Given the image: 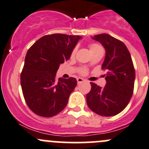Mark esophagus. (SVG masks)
Listing matches in <instances>:
<instances>
[{
	"mask_svg": "<svg viewBox=\"0 0 149 149\" xmlns=\"http://www.w3.org/2000/svg\"><path fill=\"white\" fill-rule=\"evenodd\" d=\"M84 81V79H83L82 78H78L77 79V82L78 84H81L82 83V82Z\"/></svg>",
	"mask_w": 149,
	"mask_h": 149,
	"instance_id": "1",
	"label": "esophagus"
}]
</instances>
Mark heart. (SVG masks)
<instances>
[{
	"instance_id": "b5f03b06",
	"label": "heart",
	"mask_w": 149,
	"mask_h": 149,
	"mask_svg": "<svg viewBox=\"0 0 149 149\" xmlns=\"http://www.w3.org/2000/svg\"><path fill=\"white\" fill-rule=\"evenodd\" d=\"M100 49H102V47H101L100 45H98V44H92L89 45V50H90L91 53H93V52H95L97 51V50H100ZM75 52H76V49H74L73 51V52H72V55H73V54H75ZM81 72L82 73H85V70H82Z\"/></svg>"
}]
</instances>
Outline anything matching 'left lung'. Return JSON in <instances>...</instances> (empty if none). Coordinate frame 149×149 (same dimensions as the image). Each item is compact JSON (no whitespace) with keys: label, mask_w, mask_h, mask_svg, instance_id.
I'll list each match as a JSON object with an SVG mask.
<instances>
[{"label":"left lung","mask_w":149,"mask_h":149,"mask_svg":"<svg viewBox=\"0 0 149 149\" xmlns=\"http://www.w3.org/2000/svg\"><path fill=\"white\" fill-rule=\"evenodd\" d=\"M102 45L105 57L102 65L107 71L106 84L100 87L91 82L86 103L93 112L102 116H113L129 103L135 84V73L129 50L123 42L105 33L91 37Z\"/></svg>","instance_id":"8db88e82"}]
</instances>
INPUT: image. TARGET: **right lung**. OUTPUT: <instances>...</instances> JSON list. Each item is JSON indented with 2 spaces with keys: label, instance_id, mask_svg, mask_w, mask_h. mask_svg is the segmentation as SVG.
Segmentation results:
<instances>
[{
  "label": "right lung",
  "instance_id": "obj_1",
  "mask_svg": "<svg viewBox=\"0 0 149 149\" xmlns=\"http://www.w3.org/2000/svg\"><path fill=\"white\" fill-rule=\"evenodd\" d=\"M81 36L65 34L41 37L28 49L21 73V86L26 103L36 114L52 117L63 111L77 85L75 78H59L60 64L70 59Z\"/></svg>",
  "mask_w": 149,
  "mask_h": 149
}]
</instances>
